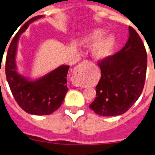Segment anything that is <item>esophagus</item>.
I'll return each instance as SVG.
<instances>
[{
  "instance_id": "1",
  "label": "esophagus",
  "mask_w": 155,
  "mask_h": 155,
  "mask_svg": "<svg viewBox=\"0 0 155 155\" xmlns=\"http://www.w3.org/2000/svg\"><path fill=\"white\" fill-rule=\"evenodd\" d=\"M87 61H84V62L81 63L78 66H77L74 68L73 71V75L71 78V81L73 83L74 85L79 86L81 82L82 79H84L85 78V68L87 65Z\"/></svg>"
}]
</instances>
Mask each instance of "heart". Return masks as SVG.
<instances>
[{"mask_svg": "<svg viewBox=\"0 0 155 155\" xmlns=\"http://www.w3.org/2000/svg\"><path fill=\"white\" fill-rule=\"evenodd\" d=\"M105 35V31L102 28H97L85 36L82 37L81 43L84 46H94L93 56L98 61L107 60L112 56L116 46V39L112 35L102 38Z\"/></svg>", "mask_w": 155, "mask_h": 155, "instance_id": "1", "label": "heart"}]
</instances>
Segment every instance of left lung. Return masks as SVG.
<instances>
[{
  "instance_id": "8db88e82",
  "label": "left lung",
  "mask_w": 155,
  "mask_h": 155,
  "mask_svg": "<svg viewBox=\"0 0 155 155\" xmlns=\"http://www.w3.org/2000/svg\"><path fill=\"white\" fill-rule=\"evenodd\" d=\"M130 36L120 52L98 64L101 78L96 85V98L89 107L99 116L124 114L136 102L144 86L147 52L140 37L132 27Z\"/></svg>"
}]
</instances>
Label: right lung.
I'll list each match as a JSON object with an SVG mask.
<instances>
[{
    "mask_svg": "<svg viewBox=\"0 0 155 155\" xmlns=\"http://www.w3.org/2000/svg\"><path fill=\"white\" fill-rule=\"evenodd\" d=\"M43 17L32 18L19 29L8 48L5 64L7 81L17 103L26 113L38 116L51 114L62 105L68 91L67 78L70 68L63 64L36 79L26 78L18 71L16 55L20 35L31 22Z\"/></svg>",
    "mask_w": 155,
    "mask_h": 155,
    "instance_id": "obj_1",
    "label": "right lung"
}]
</instances>
